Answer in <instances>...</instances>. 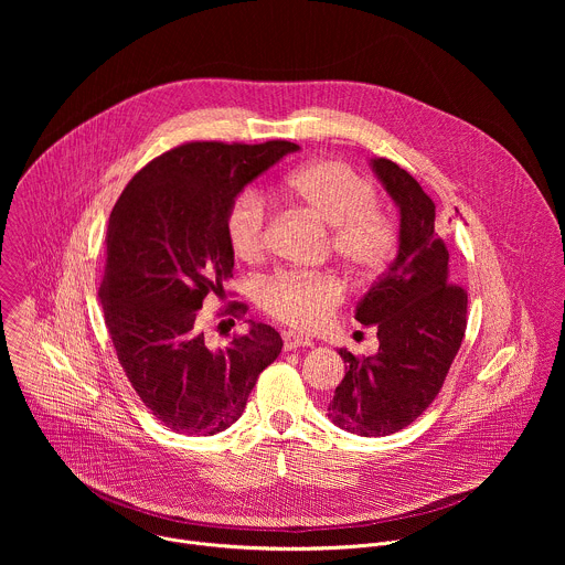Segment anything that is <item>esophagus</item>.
<instances>
[{"instance_id": "1", "label": "esophagus", "mask_w": 565, "mask_h": 565, "mask_svg": "<svg viewBox=\"0 0 565 565\" xmlns=\"http://www.w3.org/2000/svg\"><path fill=\"white\" fill-rule=\"evenodd\" d=\"M306 347H312V342L295 331H286L284 333V349L286 351H295V349H306Z\"/></svg>"}]
</instances>
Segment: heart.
Segmentation results:
<instances>
[{
    "label": "heart",
    "mask_w": 565,
    "mask_h": 565,
    "mask_svg": "<svg viewBox=\"0 0 565 565\" xmlns=\"http://www.w3.org/2000/svg\"><path fill=\"white\" fill-rule=\"evenodd\" d=\"M286 196L331 230L333 255L355 275L373 277L399 244L395 216L380 205L375 188L342 160H315L286 179ZM225 238L232 255L246 264L262 262L268 248V210L264 199L244 190L225 212ZM347 297L340 277L331 273H277L262 284V308L299 331L329 324Z\"/></svg>",
    "instance_id": "obj_1"
}]
</instances>
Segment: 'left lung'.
Returning <instances> with one entry per match:
<instances>
[{
	"label": "left lung",
	"mask_w": 565,
	"mask_h": 565,
	"mask_svg": "<svg viewBox=\"0 0 565 565\" xmlns=\"http://www.w3.org/2000/svg\"><path fill=\"white\" fill-rule=\"evenodd\" d=\"M373 170L399 207V250L355 312L360 324H375L380 351L358 358L340 349L347 375L329 418L358 436L412 425L440 393L467 329V290L451 281L436 203L393 160L373 158Z\"/></svg>",
	"instance_id": "obj_1"
}]
</instances>
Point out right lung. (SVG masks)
<instances>
[{"instance_id":"add662e5","label":"right lung","mask_w":565,"mask_h":565,"mask_svg":"<svg viewBox=\"0 0 565 565\" xmlns=\"http://www.w3.org/2000/svg\"><path fill=\"white\" fill-rule=\"evenodd\" d=\"M297 149L288 140L183 142L149 160L111 210L98 288L105 324L134 391L177 434L212 436L236 423L281 353L279 333L253 319L225 349H210L201 308L232 277L223 227L232 199ZM246 310L230 301L221 315L234 327Z\"/></svg>"}]
</instances>
